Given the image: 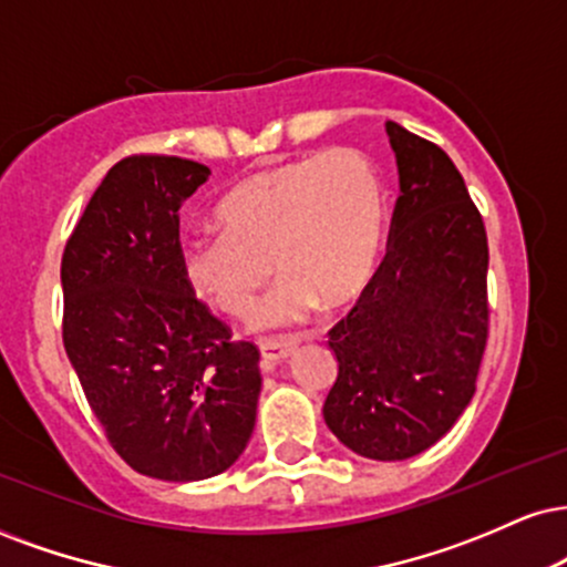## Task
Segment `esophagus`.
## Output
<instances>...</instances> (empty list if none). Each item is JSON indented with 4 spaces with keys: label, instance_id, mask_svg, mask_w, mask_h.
Here are the masks:
<instances>
[{
    "label": "esophagus",
    "instance_id": "obj_1",
    "mask_svg": "<svg viewBox=\"0 0 567 567\" xmlns=\"http://www.w3.org/2000/svg\"><path fill=\"white\" fill-rule=\"evenodd\" d=\"M296 349H298L296 340H264L261 359H264V364H279V361L292 357Z\"/></svg>",
    "mask_w": 567,
    "mask_h": 567
}]
</instances>
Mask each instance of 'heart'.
I'll return each mask as SVG.
<instances>
[{"instance_id":"b5f03b06","label":"heart","mask_w":567,"mask_h":567,"mask_svg":"<svg viewBox=\"0 0 567 567\" xmlns=\"http://www.w3.org/2000/svg\"><path fill=\"white\" fill-rule=\"evenodd\" d=\"M221 231L182 245V269L197 296L227 317L254 311L271 277L282 285L256 313L258 330H279L351 303L378 266L385 235V189L361 150L336 147L258 172L216 206Z\"/></svg>"}]
</instances>
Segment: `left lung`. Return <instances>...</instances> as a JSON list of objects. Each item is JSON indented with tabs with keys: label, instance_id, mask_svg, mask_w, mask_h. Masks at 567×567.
<instances>
[{
	"label": "left lung",
	"instance_id": "1",
	"mask_svg": "<svg viewBox=\"0 0 567 567\" xmlns=\"http://www.w3.org/2000/svg\"><path fill=\"white\" fill-rule=\"evenodd\" d=\"M399 166L388 254L330 330L338 378L324 422L367 460L443 439L475 393L488 338V240L465 179L433 142L385 124Z\"/></svg>",
	"mask_w": 567,
	"mask_h": 567
}]
</instances>
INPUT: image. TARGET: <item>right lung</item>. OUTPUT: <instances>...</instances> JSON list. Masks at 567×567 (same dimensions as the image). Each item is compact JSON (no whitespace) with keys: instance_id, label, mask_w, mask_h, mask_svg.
Masks as SVG:
<instances>
[{"instance_id":"1","label":"right lung","mask_w":567,"mask_h":567,"mask_svg":"<svg viewBox=\"0 0 567 567\" xmlns=\"http://www.w3.org/2000/svg\"><path fill=\"white\" fill-rule=\"evenodd\" d=\"M210 176L176 155H128L68 237L63 343L94 417L136 473L214 478L256 425L261 353L231 340L182 269L179 208Z\"/></svg>"}]
</instances>
